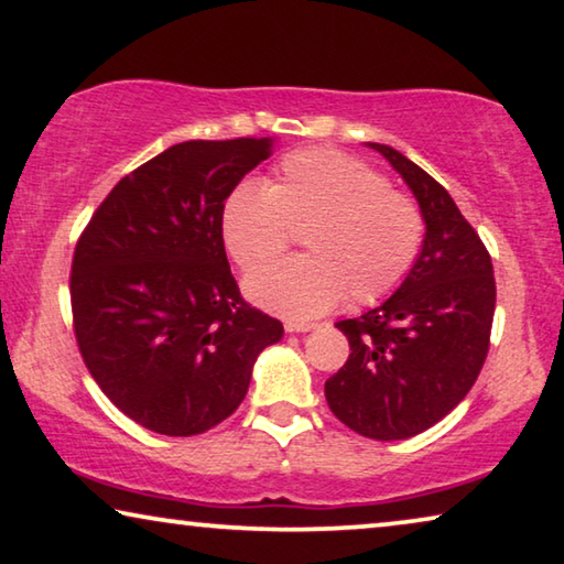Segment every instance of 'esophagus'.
I'll use <instances>...</instances> for the list:
<instances>
[{
  "mask_svg": "<svg viewBox=\"0 0 564 564\" xmlns=\"http://www.w3.org/2000/svg\"><path fill=\"white\" fill-rule=\"evenodd\" d=\"M316 324H308V322H296V318H289V322L283 324V329L289 332V334H306V332H311L314 329Z\"/></svg>",
  "mask_w": 564,
  "mask_h": 564,
  "instance_id": "obj_1",
  "label": "esophagus"
}]
</instances>
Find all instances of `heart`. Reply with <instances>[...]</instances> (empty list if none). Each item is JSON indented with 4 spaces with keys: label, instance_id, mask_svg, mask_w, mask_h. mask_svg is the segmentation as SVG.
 Returning <instances> with one entry per match:
<instances>
[{
    "label": "heart",
    "instance_id": "b5f03b06",
    "mask_svg": "<svg viewBox=\"0 0 564 564\" xmlns=\"http://www.w3.org/2000/svg\"><path fill=\"white\" fill-rule=\"evenodd\" d=\"M305 230L308 257L250 275L248 299L271 314L311 318L375 304L405 281L423 246L420 209L372 166L334 149L285 156L268 187L242 182L223 207V242L242 271H257Z\"/></svg>",
    "mask_w": 564,
    "mask_h": 564
}]
</instances>
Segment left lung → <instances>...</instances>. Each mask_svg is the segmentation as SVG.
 <instances>
[{
  "instance_id": "1",
  "label": "left lung",
  "mask_w": 564,
  "mask_h": 564,
  "mask_svg": "<svg viewBox=\"0 0 564 564\" xmlns=\"http://www.w3.org/2000/svg\"><path fill=\"white\" fill-rule=\"evenodd\" d=\"M369 149L413 192L425 238L405 281L380 306L336 322L349 359L324 384L332 413L375 441H402L451 413L481 372L497 306L491 256L431 174L388 144Z\"/></svg>"
}]
</instances>
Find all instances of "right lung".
<instances>
[{"mask_svg": "<svg viewBox=\"0 0 564 564\" xmlns=\"http://www.w3.org/2000/svg\"><path fill=\"white\" fill-rule=\"evenodd\" d=\"M273 139L184 141L116 184L73 256L83 362L123 415L197 435L246 398L279 318L248 306L230 273L223 207Z\"/></svg>", "mask_w": 564, "mask_h": 564, "instance_id": "obj_1", "label": "right lung"}]
</instances>
